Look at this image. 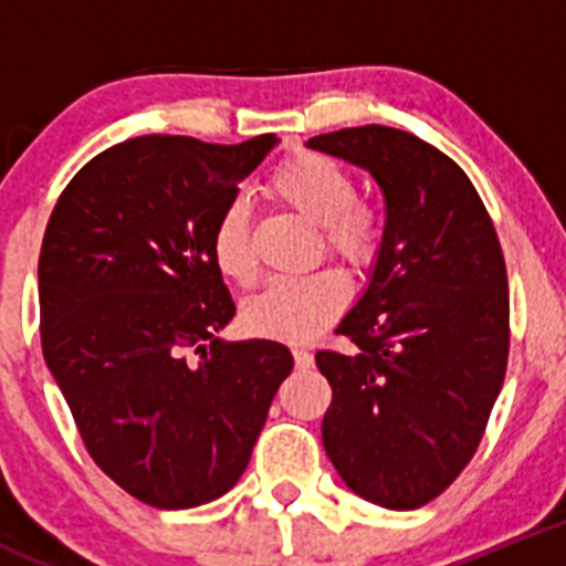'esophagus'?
<instances>
[{
  "instance_id": "1",
  "label": "esophagus",
  "mask_w": 566,
  "mask_h": 566,
  "mask_svg": "<svg viewBox=\"0 0 566 566\" xmlns=\"http://www.w3.org/2000/svg\"><path fill=\"white\" fill-rule=\"evenodd\" d=\"M293 358H295V367H298V369H312V367H315V356H312L310 350H304V347H295Z\"/></svg>"
}]
</instances>
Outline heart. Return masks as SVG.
<instances>
[{
    "label": "heart",
    "instance_id": "1",
    "mask_svg": "<svg viewBox=\"0 0 566 566\" xmlns=\"http://www.w3.org/2000/svg\"><path fill=\"white\" fill-rule=\"evenodd\" d=\"M268 191L319 227V249L356 271L375 265L384 249V219L373 205L358 199V182L345 164L325 153L304 150L273 169ZM210 254L230 282H254L251 216L241 197H232L216 216ZM347 301V279L323 268L301 279H276L268 284L243 306V323L251 334L265 339L310 342L342 315Z\"/></svg>",
    "mask_w": 566,
    "mask_h": 566
}]
</instances>
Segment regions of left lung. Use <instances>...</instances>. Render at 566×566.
<instances>
[{"mask_svg": "<svg viewBox=\"0 0 566 566\" xmlns=\"http://www.w3.org/2000/svg\"><path fill=\"white\" fill-rule=\"evenodd\" d=\"M310 147L367 169L386 199L369 287L336 328L356 347L315 356L334 391L325 454L361 499L419 510L471 462L504 386V251L468 175L419 136L361 125Z\"/></svg>", "mask_w": 566, "mask_h": 566, "instance_id": "8db88e82", "label": "left lung"}]
</instances>
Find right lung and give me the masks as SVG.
<instances>
[{
	"mask_svg": "<svg viewBox=\"0 0 566 566\" xmlns=\"http://www.w3.org/2000/svg\"><path fill=\"white\" fill-rule=\"evenodd\" d=\"M273 145L119 142L73 175L45 227V364L90 458L156 510L208 504L241 479L293 369L279 342L216 336L235 304L210 232Z\"/></svg>",
	"mask_w": 566,
	"mask_h": 566,
	"instance_id": "1",
	"label": "right lung"
}]
</instances>
